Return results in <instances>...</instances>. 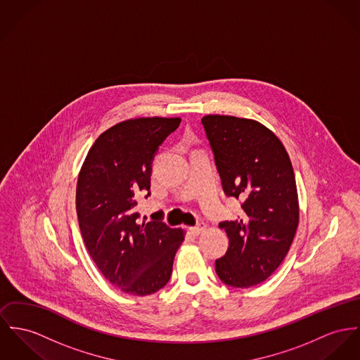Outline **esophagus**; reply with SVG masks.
Segmentation results:
<instances>
[{"label":"esophagus","instance_id":"esophagus-1","mask_svg":"<svg viewBox=\"0 0 360 360\" xmlns=\"http://www.w3.org/2000/svg\"><path fill=\"white\" fill-rule=\"evenodd\" d=\"M207 229V226L204 224V223H198L197 226H194V227H191L189 230H191V233L194 234V236H198V234H201L204 230Z\"/></svg>","mask_w":360,"mask_h":360}]
</instances>
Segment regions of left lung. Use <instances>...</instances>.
Masks as SVG:
<instances>
[{
	"label": "left lung",
	"instance_id": "8db88e82",
	"mask_svg": "<svg viewBox=\"0 0 360 360\" xmlns=\"http://www.w3.org/2000/svg\"><path fill=\"white\" fill-rule=\"evenodd\" d=\"M226 195L240 198L241 217L219 223L229 237L217 259L221 282L250 288L270 277L288 255L299 224V198L289 155L262 123L227 116L201 119Z\"/></svg>",
	"mask_w": 360,
	"mask_h": 360
}]
</instances>
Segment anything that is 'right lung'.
<instances>
[{"label":"right lung","mask_w":360,"mask_h":360,"mask_svg":"<svg viewBox=\"0 0 360 360\" xmlns=\"http://www.w3.org/2000/svg\"><path fill=\"white\" fill-rule=\"evenodd\" d=\"M179 117L120 122L94 141L77 185V214L84 245L103 276L119 290L148 296L166 286L182 229L139 223L137 197L149 195L152 162Z\"/></svg>","instance_id":"right-lung-1"}]
</instances>
